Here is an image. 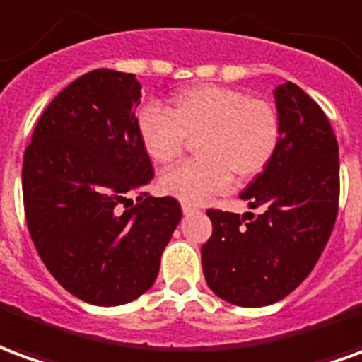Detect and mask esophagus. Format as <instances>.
<instances>
[{
	"instance_id": "34e87169",
	"label": "esophagus",
	"mask_w": 362,
	"mask_h": 362,
	"mask_svg": "<svg viewBox=\"0 0 362 362\" xmlns=\"http://www.w3.org/2000/svg\"><path fill=\"white\" fill-rule=\"evenodd\" d=\"M181 209H183L185 214H191V212H197V210H199L194 204H191V202H181Z\"/></svg>"
}]
</instances>
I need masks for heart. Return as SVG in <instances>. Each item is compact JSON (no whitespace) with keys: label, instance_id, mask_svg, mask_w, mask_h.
Segmentation results:
<instances>
[{"label":"heart","instance_id":"obj_1","mask_svg":"<svg viewBox=\"0 0 362 362\" xmlns=\"http://www.w3.org/2000/svg\"><path fill=\"white\" fill-rule=\"evenodd\" d=\"M136 132L148 158L168 165L197 140V160L179 163L160 177V189L183 202H202L226 191L232 179L263 173L281 144V117L265 99L220 86L187 87L165 111L146 105Z\"/></svg>","mask_w":362,"mask_h":362}]
</instances>
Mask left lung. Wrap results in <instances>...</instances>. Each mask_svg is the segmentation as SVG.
I'll list each match as a JSON object with an SVG mask.
<instances>
[{
    "label": "left lung",
    "instance_id": "8db88e82",
    "mask_svg": "<svg viewBox=\"0 0 362 362\" xmlns=\"http://www.w3.org/2000/svg\"><path fill=\"white\" fill-rule=\"evenodd\" d=\"M275 99L281 144L240 194L261 212L206 210L204 279L216 296L243 308L279 302L310 275L339 210V148L325 112L292 81L276 87Z\"/></svg>",
    "mask_w": 362,
    "mask_h": 362
}]
</instances>
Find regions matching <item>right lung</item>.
Masks as SVG:
<instances>
[{"mask_svg": "<svg viewBox=\"0 0 362 362\" xmlns=\"http://www.w3.org/2000/svg\"><path fill=\"white\" fill-rule=\"evenodd\" d=\"M134 74L93 70L54 97L23 158L27 228L46 269L95 306L148 288L181 220L173 197H128L153 177L136 132ZM146 196L148 193H140Z\"/></svg>", "mask_w": 362, "mask_h": 362, "instance_id": "right-lung-1", "label": "right lung"}]
</instances>
